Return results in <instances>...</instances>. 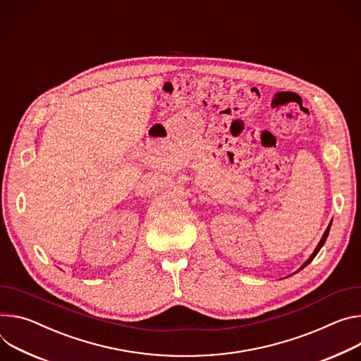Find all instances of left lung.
I'll list each match as a JSON object with an SVG mask.
<instances>
[{
  "label": "left lung",
  "instance_id": "obj_1",
  "mask_svg": "<svg viewBox=\"0 0 361 361\" xmlns=\"http://www.w3.org/2000/svg\"><path fill=\"white\" fill-rule=\"evenodd\" d=\"M330 228H331V223H330V224H329V227H326V228H325V232H324V235H322V238H321V240H319V243H318V245H317V247H315V250H314V252H312V255H311V256H310V257H308V259H307V260H305V262H304V264H302V267H301V268H300V269H298V271H301V269H304V268H305V267H307V265H308V264H311V262H312V259H314V257H315V256H317V253H318V252H319V249H321V247H322V246H324V243H325V240H326V238H329V233H330Z\"/></svg>",
  "mask_w": 361,
  "mask_h": 361
}]
</instances>
